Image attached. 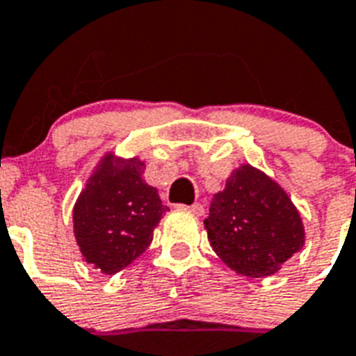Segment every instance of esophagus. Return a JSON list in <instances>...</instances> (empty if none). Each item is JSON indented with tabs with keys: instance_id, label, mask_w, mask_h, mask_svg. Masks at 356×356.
Returning a JSON list of instances; mask_svg holds the SVG:
<instances>
[{
	"instance_id": "obj_1",
	"label": "esophagus",
	"mask_w": 356,
	"mask_h": 356,
	"mask_svg": "<svg viewBox=\"0 0 356 356\" xmlns=\"http://www.w3.org/2000/svg\"><path fill=\"white\" fill-rule=\"evenodd\" d=\"M187 209H189L193 215H196V217H202V215L206 213V209H204V206H202V204H193V206H189Z\"/></svg>"
}]
</instances>
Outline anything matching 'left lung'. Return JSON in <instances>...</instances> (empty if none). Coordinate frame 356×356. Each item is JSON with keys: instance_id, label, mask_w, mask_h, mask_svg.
<instances>
[{"instance_id": "left-lung-1", "label": "left lung", "mask_w": 356, "mask_h": 356, "mask_svg": "<svg viewBox=\"0 0 356 356\" xmlns=\"http://www.w3.org/2000/svg\"><path fill=\"white\" fill-rule=\"evenodd\" d=\"M204 226L218 257L248 277L275 274L305 238L291 198L252 165L238 167L213 196Z\"/></svg>"}]
</instances>
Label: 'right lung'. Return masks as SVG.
I'll list each match as a JSON object with an SVG mask.
<instances>
[{
	"label": "right lung",
	"instance_id": "1",
	"mask_svg": "<svg viewBox=\"0 0 356 356\" xmlns=\"http://www.w3.org/2000/svg\"><path fill=\"white\" fill-rule=\"evenodd\" d=\"M138 158L106 156L88 181L73 209L76 243L86 259L104 274H115L152 243V229L169 207L143 180Z\"/></svg>",
	"mask_w": 356,
	"mask_h": 356
}]
</instances>
